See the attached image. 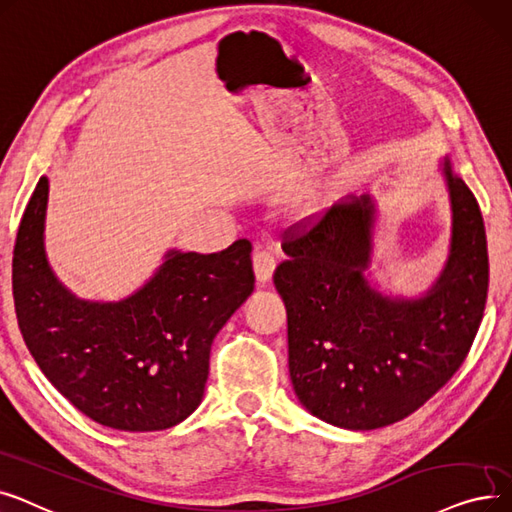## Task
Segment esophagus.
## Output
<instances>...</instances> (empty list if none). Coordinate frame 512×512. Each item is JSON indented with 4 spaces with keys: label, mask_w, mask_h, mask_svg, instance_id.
<instances>
[{
    "label": "esophagus",
    "mask_w": 512,
    "mask_h": 512,
    "mask_svg": "<svg viewBox=\"0 0 512 512\" xmlns=\"http://www.w3.org/2000/svg\"><path fill=\"white\" fill-rule=\"evenodd\" d=\"M252 266H254V275H256V281L260 285H266L271 279H273V273H275V266H277V260L271 252H256L254 258H252Z\"/></svg>",
    "instance_id": "obj_1"
}]
</instances>
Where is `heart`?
<instances>
[{
    "instance_id": "heart-1",
    "label": "heart",
    "mask_w": 512,
    "mask_h": 512,
    "mask_svg": "<svg viewBox=\"0 0 512 512\" xmlns=\"http://www.w3.org/2000/svg\"><path fill=\"white\" fill-rule=\"evenodd\" d=\"M300 214H306V210H300Z\"/></svg>"
}]
</instances>
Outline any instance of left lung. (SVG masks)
Wrapping results in <instances>:
<instances>
[{"label":"left lung","instance_id":"1","mask_svg":"<svg viewBox=\"0 0 512 512\" xmlns=\"http://www.w3.org/2000/svg\"><path fill=\"white\" fill-rule=\"evenodd\" d=\"M452 227L448 258L415 296L373 277L379 206L339 200L306 235L287 237L275 287L287 310L289 377L300 404L329 425L369 431L421 408L465 362L488 300L490 260L479 204L440 158Z\"/></svg>","mask_w":512,"mask_h":512}]
</instances>
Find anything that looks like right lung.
Wrapping results in <instances>:
<instances>
[{
	"label": "right lung",
	"mask_w": 512,
	"mask_h": 512,
	"mask_svg": "<svg viewBox=\"0 0 512 512\" xmlns=\"http://www.w3.org/2000/svg\"><path fill=\"white\" fill-rule=\"evenodd\" d=\"M50 179L22 214L12 258L18 327L41 373L83 415L120 431H160L204 398L216 333L254 291L252 243L223 252L170 248L120 300L79 298L45 254Z\"/></svg>",
	"instance_id": "1"
}]
</instances>
